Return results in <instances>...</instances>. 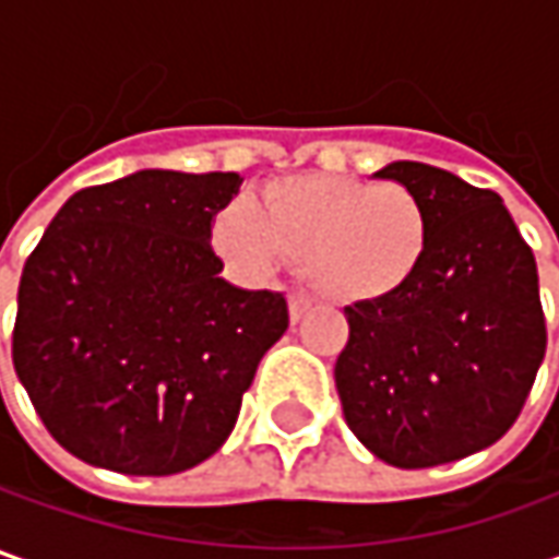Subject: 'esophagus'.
<instances>
[{
	"label": "esophagus",
	"instance_id": "1",
	"mask_svg": "<svg viewBox=\"0 0 559 559\" xmlns=\"http://www.w3.org/2000/svg\"><path fill=\"white\" fill-rule=\"evenodd\" d=\"M311 311V301L305 298V295H298V292H292L289 295V320L292 323H298L305 313Z\"/></svg>",
	"mask_w": 559,
	"mask_h": 559
}]
</instances>
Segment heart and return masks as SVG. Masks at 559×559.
Here are the masks:
<instances>
[{"label": "heart", "instance_id": "1", "mask_svg": "<svg viewBox=\"0 0 559 559\" xmlns=\"http://www.w3.org/2000/svg\"><path fill=\"white\" fill-rule=\"evenodd\" d=\"M214 246L246 276H270L286 258L323 298L355 305L414 280L429 248V214L407 186L311 174L264 186L258 211L226 204Z\"/></svg>", "mask_w": 559, "mask_h": 559}]
</instances>
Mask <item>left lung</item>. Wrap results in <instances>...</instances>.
<instances>
[{
    "mask_svg": "<svg viewBox=\"0 0 559 559\" xmlns=\"http://www.w3.org/2000/svg\"><path fill=\"white\" fill-rule=\"evenodd\" d=\"M376 177L423 202L429 248L407 286L345 308V423L401 469L461 461L516 423L545 360L535 254L491 189L419 162Z\"/></svg>",
    "mask_w": 559,
    "mask_h": 559,
    "instance_id": "8db88e82",
    "label": "left lung"
}]
</instances>
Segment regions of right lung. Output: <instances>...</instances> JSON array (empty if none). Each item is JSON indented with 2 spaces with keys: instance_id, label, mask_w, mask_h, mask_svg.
<instances>
[{
  "instance_id": "obj_1",
  "label": "right lung",
  "mask_w": 559,
  "mask_h": 559,
  "mask_svg": "<svg viewBox=\"0 0 559 559\" xmlns=\"http://www.w3.org/2000/svg\"><path fill=\"white\" fill-rule=\"evenodd\" d=\"M239 174L136 170L74 192L33 248L11 333L21 385L52 439L123 476H174L233 432L280 292L221 276L211 226Z\"/></svg>"
}]
</instances>
